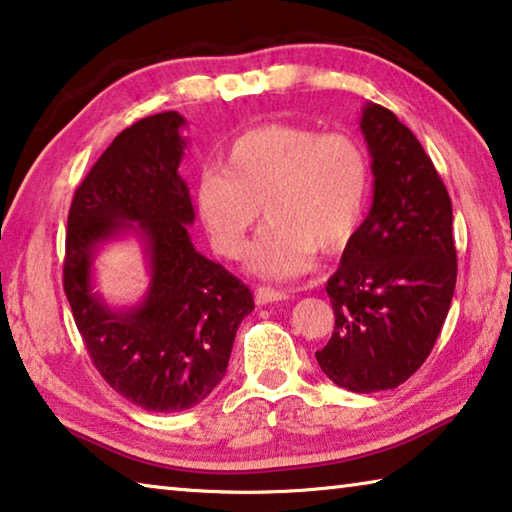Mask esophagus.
<instances>
[{"instance_id": "esophagus-1", "label": "esophagus", "mask_w": 512, "mask_h": 512, "mask_svg": "<svg viewBox=\"0 0 512 512\" xmlns=\"http://www.w3.org/2000/svg\"><path fill=\"white\" fill-rule=\"evenodd\" d=\"M287 298H289L287 293L271 289V287H259L255 291V302H257V305H271V302H282V300H287Z\"/></svg>"}]
</instances>
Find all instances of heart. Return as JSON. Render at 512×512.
<instances>
[{
    "instance_id": "heart-1",
    "label": "heart",
    "mask_w": 512,
    "mask_h": 512,
    "mask_svg": "<svg viewBox=\"0 0 512 512\" xmlns=\"http://www.w3.org/2000/svg\"><path fill=\"white\" fill-rule=\"evenodd\" d=\"M372 160L359 137L264 124L241 133L221 158V171L196 180L194 201L212 246L239 259L259 219L266 230L248 268L287 280L314 268L316 250L339 253L366 219Z\"/></svg>"
}]
</instances>
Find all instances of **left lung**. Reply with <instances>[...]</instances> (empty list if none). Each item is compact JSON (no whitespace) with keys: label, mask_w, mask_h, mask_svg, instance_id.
<instances>
[{"label":"left lung","mask_w":512,"mask_h":512,"mask_svg":"<svg viewBox=\"0 0 512 512\" xmlns=\"http://www.w3.org/2000/svg\"><path fill=\"white\" fill-rule=\"evenodd\" d=\"M372 207L327 280L334 332L318 366L336 386L377 393L429 357L456 289L452 201L422 144L391 110L366 103Z\"/></svg>","instance_id":"8db88e82"}]
</instances>
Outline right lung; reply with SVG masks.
<instances>
[{"instance_id": "1", "label": "right lung", "mask_w": 512, "mask_h": 512, "mask_svg": "<svg viewBox=\"0 0 512 512\" xmlns=\"http://www.w3.org/2000/svg\"><path fill=\"white\" fill-rule=\"evenodd\" d=\"M187 126L176 110L135 121L103 151L67 216L63 287L101 377L128 402L155 413L192 409L228 368L253 293L198 253L187 225L194 205L178 167ZM133 231L150 262L140 306L112 310L91 287L101 243Z\"/></svg>"}]
</instances>
